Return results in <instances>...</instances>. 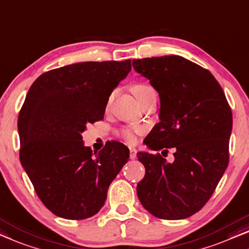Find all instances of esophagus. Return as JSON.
I'll return each mask as SVG.
<instances>
[{"label": "esophagus", "instance_id": "1", "mask_svg": "<svg viewBox=\"0 0 249 249\" xmlns=\"http://www.w3.org/2000/svg\"><path fill=\"white\" fill-rule=\"evenodd\" d=\"M129 151H130V160H135L137 156V150L133 147H129Z\"/></svg>", "mask_w": 249, "mask_h": 249}]
</instances>
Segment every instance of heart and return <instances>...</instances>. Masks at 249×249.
<instances>
[{"label":"heart","mask_w":249,"mask_h":249,"mask_svg":"<svg viewBox=\"0 0 249 249\" xmlns=\"http://www.w3.org/2000/svg\"><path fill=\"white\" fill-rule=\"evenodd\" d=\"M132 91L139 101L148 93L154 92V89L147 84H137L132 88ZM143 129L138 127H124L120 130V137L128 143H135L138 140V136L142 135Z\"/></svg>","instance_id":"heart-1"}]
</instances>
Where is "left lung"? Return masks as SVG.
<instances>
[{"mask_svg": "<svg viewBox=\"0 0 249 249\" xmlns=\"http://www.w3.org/2000/svg\"><path fill=\"white\" fill-rule=\"evenodd\" d=\"M160 99V121L145 140L161 154L137 153L145 178L137 185L142 207L165 220L185 219L208 202L229 163L232 113L210 71L181 56L133 59Z\"/></svg>", "mask_w": 249, "mask_h": 249, "instance_id": "obj_1", "label": "left lung"}]
</instances>
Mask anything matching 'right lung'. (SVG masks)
I'll return each instance as SVG.
<instances>
[{"label":"right lung","instance_id":"add662e5","mask_svg":"<svg viewBox=\"0 0 249 249\" xmlns=\"http://www.w3.org/2000/svg\"><path fill=\"white\" fill-rule=\"evenodd\" d=\"M130 70V59L77 63L46 71L29 89L18 118L20 161L53 214L82 220L98 213L128 161L121 142L93 154L81 133L102 120L110 94Z\"/></svg>","mask_w":249,"mask_h":249}]
</instances>
